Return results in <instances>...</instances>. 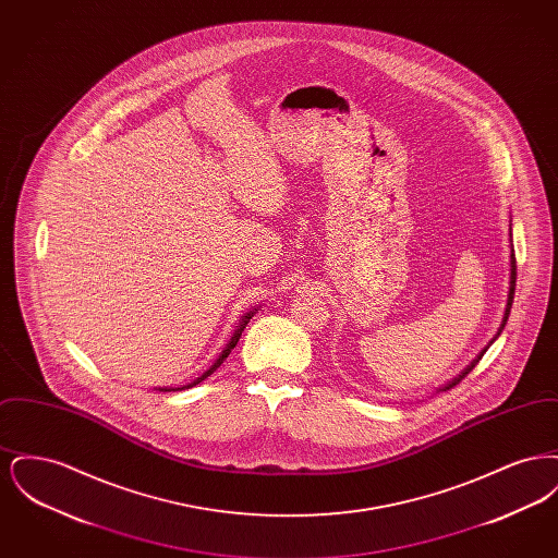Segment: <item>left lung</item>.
I'll list each match as a JSON object with an SVG mask.
<instances>
[{"instance_id":"1","label":"left lung","mask_w":558,"mask_h":558,"mask_svg":"<svg viewBox=\"0 0 558 558\" xmlns=\"http://www.w3.org/2000/svg\"><path fill=\"white\" fill-rule=\"evenodd\" d=\"M510 239H512V234H510ZM510 242H512V240H510ZM514 282H517V262H514V248H512V244H510V282H508V299H506L505 318H502V324H500V328H498L496 337L489 341V345H492V343L502 335V330H505L506 322H508V316H510V307H512V299H514V287H517ZM487 347H485V349L478 353L477 357H475V360H473L464 371L460 372L456 378H451L450 383H446L444 387H439V389H437V393H439V391H448L451 387H456V385H458V383H460L469 372L473 371V368L477 366V362L483 357V353L487 351Z\"/></svg>"}]
</instances>
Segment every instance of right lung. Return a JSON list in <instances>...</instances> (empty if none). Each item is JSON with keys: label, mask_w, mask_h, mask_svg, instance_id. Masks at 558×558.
I'll return each mask as SVG.
<instances>
[{"label": "right lung", "mask_w": 558, "mask_h": 558, "mask_svg": "<svg viewBox=\"0 0 558 558\" xmlns=\"http://www.w3.org/2000/svg\"><path fill=\"white\" fill-rule=\"evenodd\" d=\"M259 307H262V305H257V307H253V310H248V312H246V314H244V316H242V318L239 319V326H236V330H234V332H232V337H230V341H228V345L223 347V351H221V353H219V355H217V360H215V362H213L211 366H209V368H207V371L203 372V374H201V376H198V378H194V380H192V383H187V385H184V387H175V389H173V387H159V389H157V391H182V389H190V387H196V385H198V383H203V380H205V378H207V376H211L213 372L217 371V368H219V366H221V364H223V360H226V357H228V355H230V351H232V349H234V347H236V343H239L240 335H242V330H244V328H246V324H248V319L253 318V316H255V314H257V312H259Z\"/></svg>", "instance_id": "obj_1"}]
</instances>
